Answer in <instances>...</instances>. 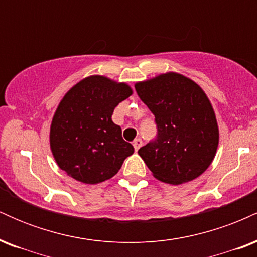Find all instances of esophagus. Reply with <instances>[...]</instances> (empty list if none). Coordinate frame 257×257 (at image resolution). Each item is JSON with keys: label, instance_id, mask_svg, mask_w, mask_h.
<instances>
[{"label": "esophagus", "instance_id": "esophagus-1", "mask_svg": "<svg viewBox=\"0 0 257 257\" xmlns=\"http://www.w3.org/2000/svg\"><path fill=\"white\" fill-rule=\"evenodd\" d=\"M133 146H134V150H135V151H138V150L140 149L141 146H143V140H141L140 138L135 139V140L133 141Z\"/></svg>", "mask_w": 257, "mask_h": 257}]
</instances>
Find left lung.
Wrapping results in <instances>:
<instances>
[{
  "mask_svg": "<svg viewBox=\"0 0 257 257\" xmlns=\"http://www.w3.org/2000/svg\"><path fill=\"white\" fill-rule=\"evenodd\" d=\"M155 114L157 137L138 153L153 176L172 185L192 181L208 169L219 145V126L208 96L196 82L168 72L135 84Z\"/></svg>",
  "mask_w": 257,
  "mask_h": 257,
  "instance_id": "8db88e82",
  "label": "left lung"
}]
</instances>
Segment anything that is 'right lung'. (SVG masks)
<instances>
[{"instance_id": "1", "label": "right lung", "mask_w": 257, "mask_h": 257, "mask_svg": "<svg viewBox=\"0 0 257 257\" xmlns=\"http://www.w3.org/2000/svg\"><path fill=\"white\" fill-rule=\"evenodd\" d=\"M128 84L104 76L82 79L65 94L51 125V150L61 170L83 184L116 175L134 153L112 122L114 107L132 95Z\"/></svg>"}]
</instances>
